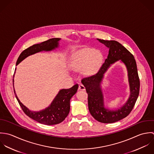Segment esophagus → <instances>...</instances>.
Here are the masks:
<instances>
[{"label": "esophagus", "mask_w": 154, "mask_h": 154, "mask_svg": "<svg viewBox=\"0 0 154 154\" xmlns=\"http://www.w3.org/2000/svg\"><path fill=\"white\" fill-rule=\"evenodd\" d=\"M79 90H81V91H85L86 90V88L85 87V86L83 85H79Z\"/></svg>", "instance_id": "esophagus-1"}]
</instances>
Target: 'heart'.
I'll return each mask as SVG.
<instances>
[{"instance_id":"1","label":"heart","mask_w":154,"mask_h":154,"mask_svg":"<svg viewBox=\"0 0 154 154\" xmlns=\"http://www.w3.org/2000/svg\"><path fill=\"white\" fill-rule=\"evenodd\" d=\"M102 59V55L94 48H85L75 53L71 66L75 71L84 70L85 74L95 73Z\"/></svg>"}]
</instances>
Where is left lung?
I'll return each instance as SVG.
<instances>
[{"mask_svg":"<svg viewBox=\"0 0 154 154\" xmlns=\"http://www.w3.org/2000/svg\"><path fill=\"white\" fill-rule=\"evenodd\" d=\"M97 40L109 49V54L98 72L82 79V83L88 93V107L90 113L97 121L112 123L126 117L132 111L140 90V80L136 62L133 55L119 42L115 40ZM120 60L126 66L131 94L128 101L120 109L109 110L104 107L100 84L104 73L111 64Z\"/></svg>","mask_w":154,"mask_h":154,"instance_id":"8db88e82","label":"left lung"}]
</instances>
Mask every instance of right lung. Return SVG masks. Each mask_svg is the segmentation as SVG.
Instances as JSON below:
<instances>
[{"label":"right lung","instance_id":"obj_1","mask_svg":"<svg viewBox=\"0 0 154 154\" xmlns=\"http://www.w3.org/2000/svg\"><path fill=\"white\" fill-rule=\"evenodd\" d=\"M60 38H53L41 43L35 44L23 51L19 56L16 65L29 56L42 51H51L59 47ZM16 70V68H15ZM14 86V79H13ZM79 85H75L68 89H61L57 94L51 104L45 109L40 111H32L24 106L18 98L14 90L15 97L24 113L30 118L38 123L45 125H54L61 123L69 114L70 99L76 93Z\"/></svg>","mask_w":154,"mask_h":154}]
</instances>
